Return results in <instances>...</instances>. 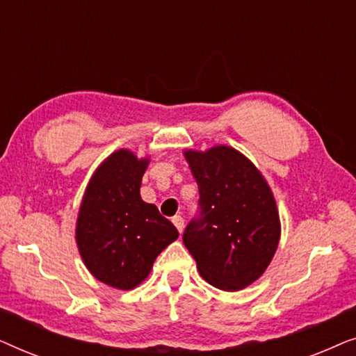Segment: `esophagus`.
<instances>
[{
  "label": "esophagus",
  "mask_w": 356,
  "mask_h": 356,
  "mask_svg": "<svg viewBox=\"0 0 356 356\" xmlns=\"http://www.w3.org/2000/svg\"><path fill=\"white\" fill-rule=\"evenodd\" d=\"M172 222H173V225L177 227V230H178L179 233H181L183 228H184V218H183L181 216H175Z\"/></svg>",
  "instance_id": "esophagus-1"
}]
</instances>
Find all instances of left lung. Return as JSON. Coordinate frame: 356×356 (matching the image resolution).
<instances>
[{"label": "left lung", "mask_w": 356, "mask_h": 356, "mask_svg": "<svg viewBox=\"0 0 356 356\" xmlns=\"http://www.w3.org/2000/svg\"><path fill=\"white\" fill-rule=\"evenodd\" d=\"M199 186V217L183 243L201 277L238 291L264 274L280 240V218L269 184L250 159L228 145L184 150Z\"/></svg>", "instance_id": "left-lung-1"}]
</instances>
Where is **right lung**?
I'll list each match as a JSON object with an SVG mask.
<instances>
[{"label":"right lung","mask_w":356,"mask_h":356,"mask_svg":"<svg viewBox=\"0 0 356 356\" xmlns=\"http://www.w3.org/2000/svg\"><path fill=\"white\" fill-rule=\"evenodd\" d=\"M149 159L128 149L106 157L92 175L76 223L81 257L97 280L131 290L149 275L160 252L178 238L173 223L140 197Z\"/></svg>","instance_id":"add662e5"}]
</instances>
